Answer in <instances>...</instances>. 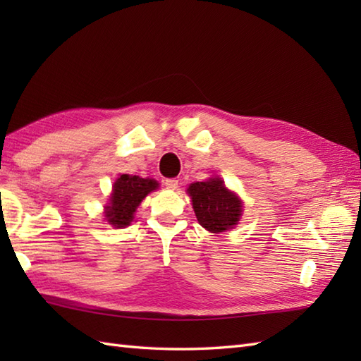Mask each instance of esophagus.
<instances>
[{
  "instance_id": "34e87169",
  "label": "esophagus",
  "mask_w": 361,
  "mask_h": 361,
  "mask_svg": "<svg viewBox=\"0 0 361 361\" xmlns=\"http://www.w3.org/2000/svg\"><path fill=\"white\" fill-rule=\"evenodd\" d=\"M164 186L167 189H171V190H176V189H178V180L167 178V180H164Z\"/></svg>"
}]
</instances>
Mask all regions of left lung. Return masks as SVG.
I'll use <instances>...</instances> for the list:
<instances>
[{
    "label": "left lung",
    "mask_w": 361,
    "mask_h": 361,
    "mask_svg": "<svg viewBox=\"0 0 361 361\" xmlns=\"http://www.w3.org/2000/svg\"><path fill=\"white\" fill-rule=\"evenodd\" d=\"M192 200V208L206 231L212 234L225 233L239 224L242 216V200L239 195L226 189L220 176H212L206 181L192 183L188 188Z\"/></svg>",
    "instance_id": "obj_1"
}]
</instances>
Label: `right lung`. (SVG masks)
I'll return each instance as SVG.
<instances>
[{"instance_id":"right-lung-1","label":"right lung","mask_w":361,"mask_h":361,"mask_svg":"<svg viewBox=\"0 0 361 361\" xmlns=\"http://www.w3.org/2000/svg\"><path fill=\"white\" fill-rule=\"evenodd\" d=\"M158 189V181L141 178L137 175L122 173L114 181L109 204L105 206L106 221L114 228H126L132 224L136 208L147 194Z\"/></svg>"}]
</instances>
